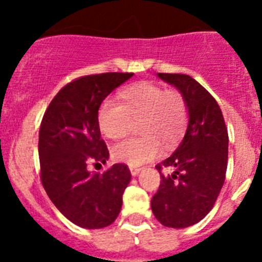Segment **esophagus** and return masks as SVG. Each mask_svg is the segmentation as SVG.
Returning a JSON list of instances; mask_svg holds the SVG:
<instances>
[{
  "instance_id": "esophagus-1",
  "label": "esophagus",
  "mask_w": 262,
  "mask_h": 262,
  "mask_svg": "<svg viewBox=\"0 0 262 262\" xmlns=\"http://www.w3.org/2000/svg\"><path fill=\"white\" fill-rule=\"evenodd\" d=\"M129 172H131V174L135 177V176H138L139 173L142 172V169L140 168H136V166H129Z\"/></svg>"
}]
</instances>
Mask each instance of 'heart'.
Returning a JSON list of instances; mask_svg holds the SVG:
<instances>
[{"label": "heart", "instance_id": "b5f03b06", "mask_svg": "<svg viewBox=\"0 0 262 262\" xmlns=\"http://www.w3.org/2000/svg\"><path fill=\"white\" fill-rule=\"evenodd\" d=\"M120 103L106 99L98 110V124L103 135L122 139L140 120L143 138H131L113 147V157L129 166H140L159 156L161 145L174 143L184 133L187 107L184 97L154 82H139L119 93Z\"/></svg>", "mask_w": 262, "mask_h": 262}]
</instances>
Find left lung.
Listing matches in <instances>:
<instances>
[{"label": "left lung", "instance_id": "1", "mask_svg": "<svg viewBox=\"0 0 262 262\" xmlns=\"http://www.w3.org/2000/svg\"><path fill=\"white\" fill-rule=\"evenodd\" d=\"M184 97L187 127L182 142L168 159L157 164L175 169L160 172L161 182L151 201L157 221L170 228H186L202 221L212 209L224 184L228 134L214 97L194 78L178 73H157Z\"/></svg>", "mask_w": 262, "mask_h": 262}]
</instances>
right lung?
<instances>
[{"instance_id":"right-lung-1","label":"right lung","mask_w":262,"mask_h":262,"mask_svg":"<svg viewBox=\"0 0 262 262\" xmlns=\"http://www.w3.org/2000/svg\"><path fill=\"white\" fill-rule=\"evenodd\" d=\"M134 73L84 76L62 88L51 101L39 129L40 178L56 209L76 226L97 230L110 226L122 209L131 181L124 164L103 173L108 151L101 139L98 110L103 99Z\"/></svg>"}]
</instances>
